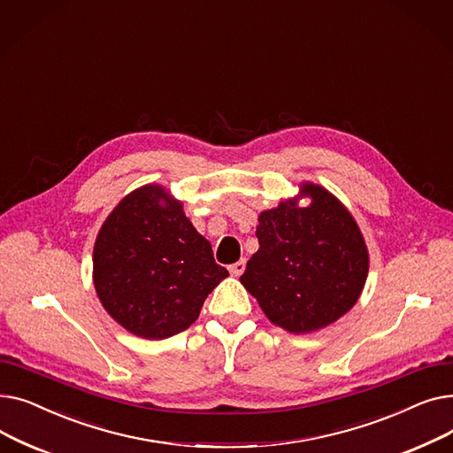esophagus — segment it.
<instances>
[{"instance_id": "34e87169", "label": "esophagus", "mask_w": 453, "mask_h": 453, "mask_svg": "<svg viewBox=\"0 0 453 453\" xmlns=\"http://www.w3.org/2000/svg\"><path fill=\"white\" fill-rule=\"evenodd\" d=\"M244 270H246V260H239V263H234V265L229 266V272H231L234 277L242 275Z\"/></svg>"}]
</instances>
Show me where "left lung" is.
<instances>
[{
    "mask_svg": "<svg viewBox=\"0 0 453 453\" xmlns=\"http://www.w3.org/2000/svg\"><path fill=\"white\" fill-rule=\"evenodd\" d=\"M301 196L311 205L299 208ZM258 251L241 282L266 318L294 334L338 321L358 301L369 253L358 224L326 188L303 183L299 196L258 214Z\"/></svg>",
    "mask_w": 453,
    "mask_h": 453,
    "instance_id": "obj_1",
    "label": "left lung"
}]
</instances>
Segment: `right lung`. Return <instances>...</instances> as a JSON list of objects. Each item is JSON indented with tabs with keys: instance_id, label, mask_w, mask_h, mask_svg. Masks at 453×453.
Here are the masks:
<instances>
[{
	"instance_id": "right-lung-1",
	"label": "right lung",
	"mask_w": 453,
	"mask_h": 453,
	"mask_svg": "<svg viewBox=\"0 0 453 453\" xmlns=\"http://www.w3.org/2000/svg\"><path fill=\"white\" fill-rule=\"evenodd\" d=\"M229 272L161 185H145L110 212L93 248V284L132 334L165 340L193 325Z\"/></svg>"
}]
</instances>
